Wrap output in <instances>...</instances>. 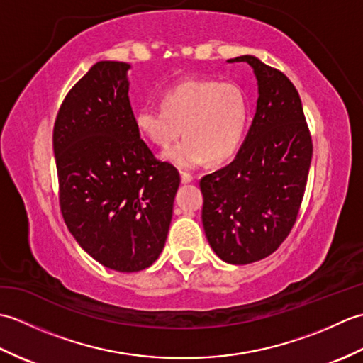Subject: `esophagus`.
I'll return each instance as SVG.
<instances>
[{
  "mask_svg": "<svg viewBox=\"0 0 363 363\" xmlns=\"http://www.w3.org/2000/svg\"><path fill=\"white\" fill-rule=\"evenodd\" d=\"M181 181H182V184H189L194 181V174H190L187 172H181Z\"/></svg>",
  "mask_w": 363,
  "mask_h": 363,
  "instance_id": "esophagus-1",
  "label": "esophagus"
}]
</instances>
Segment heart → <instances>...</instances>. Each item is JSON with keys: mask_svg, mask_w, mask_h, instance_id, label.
Here are the masks:
<instances>
[{"mask_svg": "<svg viewBox=\"0 0 363 363\" xmlns=\"http://www.w3.org/2000/svg\"><path fill=\"white\" fill-rule=\"evenodd\" d=\"M250 120L248 96L234 82L187 79L162 95V106L142 107L134 123L146 140L168 146L164 159L182 169L196 168L209 157L213 164L233 156ZM184 128H182V126Z\"/></svg>", "mask_w": 363, "mask_h": 363, "instance_id": "1", "label": "heart"}]
</instances>
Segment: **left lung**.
I'll return each mask as SVG.
<instances>
[{"mask_svg": "<svg viewBox=\"0 0 363 363\" xmlns=\"http://www.w3.org/2000/svg\"><path fill=\"white\" fill-rule=\"evenodd\" d=\"M257 109L240 151L229 165L199 181L203 226L212 250L228 264L268 257L298 218L312 160V135L296 87L282 72L254 56Z\"/></svg>", "mask_w": 363, "mask_h": 363, "instance_id": "left-lung-1", "label": "left lung"}]
</instances>
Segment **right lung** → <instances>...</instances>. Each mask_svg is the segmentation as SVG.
<instances>
[{"label":"right lung","instance_id":"obj_1","mask_svg":"<svg viewBox=\"0 0 363 363\" xmlns=\"http://www.w3.org/2000/svg\"><path fill=\"white\" fill-rule=\"evenodd\" d=\"M129 67L96 62L67 94L52 129L65 225L84 251L123 273L157 260L181 182L135 128Z\"/></svg>","mask_w":363,"mask_h":363}]
</instances>
